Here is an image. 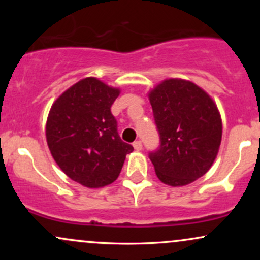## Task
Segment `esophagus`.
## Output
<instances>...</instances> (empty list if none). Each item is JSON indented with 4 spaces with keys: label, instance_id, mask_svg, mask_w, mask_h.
<instances>
[{
    "label": "esophagus",
    "instance_id": "1",
    "mask_svg": "<svg viewBox=\"0 0 260 260\" xmlns=\"http://www.w3.org/2000/svg\"><path fill=\"white\" fill-rule=\"evenodd\" d=\"M133 147L136 150H142V148H143L142 142H140V140H136V142L133 143Z\"/></svg>",
    "mask_w": 260,
    "mask_h": 260
}]
</instances>
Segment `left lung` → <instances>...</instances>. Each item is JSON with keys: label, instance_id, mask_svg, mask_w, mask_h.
I'll return each mask as SVG.
<instances>
[{"label": "left lung", "instance_id": "obj_1", "mask_svg": "<svg viewBox=\"0 0 260 260\" xmlns=\"http://www.w3.org/2000/svg\"><path fill=\"white\" fill-rule=\"evenodd\" d=\"M160 147L149 153L162 183L181 187L202 177L219 151L222 122L214 100L189 80L171 78L149 92Z\"/></svg>", "mask_w": 260, "mask_h": 260}]
</instances>
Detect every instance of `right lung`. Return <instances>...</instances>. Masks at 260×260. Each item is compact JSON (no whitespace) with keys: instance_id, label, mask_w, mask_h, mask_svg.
<instances>
[{"instance_id":"right-lung-1","label":"right lung","mask_w":260,"mask_h":260,"mask_svg":"<svg viewBox=\"0 0 260 260\" xmlns=\"http://www.w3.org/2000/svg\"><path fill=\"white\" fill-rule=\"evenodd\" d=\"M120 89L94 77L68 88L52 104L46 140L52 157L71 180L88 188L111 184L133 147L122 142L111 113Z\"/></svg>"}]
</instances>
